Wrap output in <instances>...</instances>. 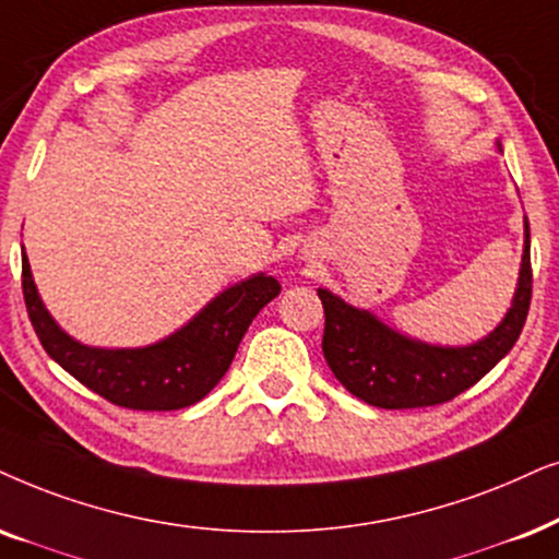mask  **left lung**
<instances>
[{
    "instance_id": "8db88e82",
    "label": "left lung",
    "mask_w": 559,
    "mask_h": 559,
    "mask_svg": "<svg viewBox=\"0 0 559 559\" xmlns=\"http://www.w3.org/2000/svg\"><path fill=\"white\" fill-rule=\"evenodd\" d=\"M323 302V357L336 380L374 408L401 411L439 405L465 393L513 349L532 302V257L524 221L519 287L501 323L469 346H437L403 336L369 310L354 308L329 289Z\"/></svg>"
}]
</instances>
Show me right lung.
<instances>
[{
  "mask_svg": "<svg viewBox=\"0 0 559 559\" xmlns=\"http://www.w3.org/2000/svg\"><path fill=\"white\" fill-rule=\"evenodd\" d=\"M23 295L43 349L92 393L130 411H179L221 382L246 329L280 295V282L264 272L236 282L171 336L138 349H99L71 338L43 306L25 251Z\"/></svg>",
  "mask_w": 559,
  "mask_h": 559,
  "instance_id": "obj_1",
  "label": "right lung"
}]
</instances>
